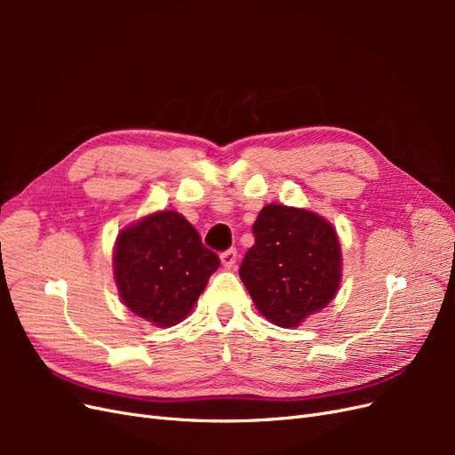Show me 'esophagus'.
<instances>
[{
	"instance_id": "1",
	"label": "esophagus",
	"mask_w": 455,
	"mask_h": 455,
	"mask_svg": "<svg viewBox=\"0 0 455 455\" xmlns=\"http://www.w3.org/2000/svg\"><path fill=\"white\" fill-rule=\"evenodd\" d=\"M220 259H222L224 267L233 269V267H235V264H237V251L235 249H229V251L220 254Z\"/></svg>"
}]
</instances>
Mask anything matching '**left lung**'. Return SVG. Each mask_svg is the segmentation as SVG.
<instances>
[{"mask_svg": "<svg viewBox=\"0 0 455 455\" xmlns=\"http://www.w3.org/2000/svg\"><path fill=\"white\" fill-rule=\"evenodd\" d=\"M252 231L256 243L239 277L269 323L296 328L334 299L341 283V244L326 218L271 203L259 211Z\"/></svg>", "mask_w": 455, "mask_h": 455, "instance_id": "1", "label": "left lung"}]
</instances>
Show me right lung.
<instances>
[{
    "label": "right lung",
    "mask_w": 455,
    "mask_h": 455,
    "mask_svg": "<svg viewBox=\"0 0 455 455\" xmlns=\"http://www.w3.org/2000/svg\"><path fill=\"white\" fill-rule=\"evenodd\" d=\"M220 267L197 229L176 211H157L117 233L114 279L123 304L159 328L174 326Z\"/></svg>",
    "instance_id": "obj_1"
}]
</instances>
